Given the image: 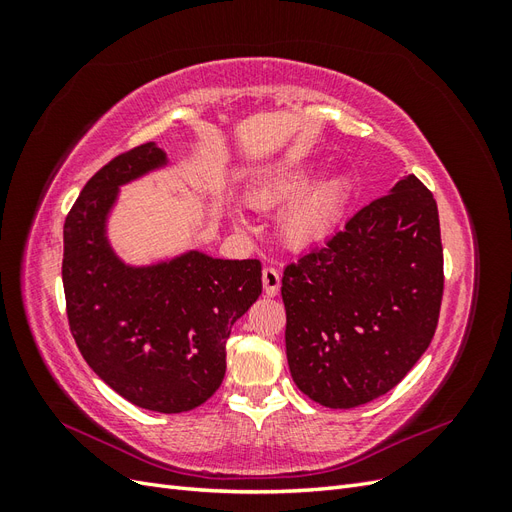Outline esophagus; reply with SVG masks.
<instances>
[{
	"label": "esophagus",
	"mask_w": 512,
	"mask_h": 512,
	"mask_svg": "<svg viewBox=\"0 0 512 512\" xmlns=\"http://www.w3.org/2000/svg\"><path fill=\"white\" fill-rule=\"evenodd\" d=\"M262 286H265V292L269 297H275L277 292H280L282 286V275L275 267H265L262 269Z\"/></svg>",
	"instance_id": "1"
}]
</instances>
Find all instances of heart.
Listing matches in <instances>:
<instances>
[{
	"instance_id": "b5f03b06",
	"label": "heart",
	"mask_w": 512,
	"mask_h": 512,
	"mask_svg": "<svg viewBox=\"0 0 512 512\" xmlns=\"http://www.w3.org/2000/svg\"><path fill=\"white\" fill-rule=\"evenodd\" d=\"M309 181V168L286 166L262 177L247 194L256 209L267 211L286 205L277 228L284 243L297 250L331 237L350 198V181L344 175L324 179L312 188Z\"/></svg>"
}]
</instances>
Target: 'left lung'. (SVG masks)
<instances>
[{
    "mask_svg": "<svg viewBox=\"0 0 512 512\" xmlns=\"http://www.w3.org/2000/svg\"><path fill=\"white\" fill-rule=\"evenodd\" d=\"M444 292L438 205L414 175L282 277L294 384L327 408L389 393L429 348Z\"/></svg>",
    "mask_w": 512,
    "mask_h": 512,
    "instance_id": "8db88e82",
    "label": "left lung"
}]
</instances>
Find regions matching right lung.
<instances>
[{"label": "right lung", "instance_id": "1", "mask_svg": "<svg viewBox=\"0 0 512 512\" xmlns=\"http://www.w3.org/2000/svg\"><path fill=\"white\" fill-rule=\"evenodd\" d=\"M164 162V151H123L91 177L64 224L66 314L96 374L138 408L188 412L220 389L232 324L262 292L260 260L190 252L130 269L108 250L104 218L117 185Z\"/></svg>", "mask_w": 512, "mask_h": 512}]
</instances>
